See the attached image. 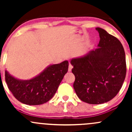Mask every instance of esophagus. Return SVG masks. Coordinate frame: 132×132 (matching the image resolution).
<instances>
[{"label":"esophagus","instance_id":"esophagus-1","mask_svg":"<svg viewBox=\"0 0 132 132\" xmlns=\"http://www.w3.org/2000/svg\"><path fill=\"white\" fill-rule=\"evenodd\" d=\"M72 68H73V66H72L71 64H69V67H68V71H69V72L71 71V70H72Z\"/></svg>","mask_w":132,"mask_h":132}]
</instances>
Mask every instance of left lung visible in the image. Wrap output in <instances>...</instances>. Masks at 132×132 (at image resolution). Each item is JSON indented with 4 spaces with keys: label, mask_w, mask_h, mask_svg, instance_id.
I'll return each mask as SVG.
<instances>
[{
    "label": "left lung",
    "mask_w": 132,
    "mask_h": 132,
    "mask_svg": "<svg viewBox=\"0 0 132 132\" xmlns=\"http://www.w3.org/2000/svg\"><path fill=\"white\" fill-rule=\"evenodd\" d=\"M97 48L71 59L75 76L73 87L78 97L90 104L112 100L120 90L126 76L125 54L122 43L102 28Z\"/></svg>",
    "instance_id": "8db88e82"
}]
</instances>
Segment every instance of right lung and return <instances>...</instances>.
Listing matches in <instances>:
<instances>
[{
	"label": "right lung",
	"mask_w": 132,
	"mask_h": 132,
	"mask_svg": "<svg viewBox=\"0 0 132 132\" xmlns=\"http://www.w3.org/2000/svg\"><path fill=\"white\" fill-rule=\"evenodd\" d=\"M67 60L50 64L34 78L27 80L15 78L5 70V81L9 90L18 101L29 105L43 104L55 94L63 77L67 73Z\"/></svg>",
	"instance_id": "obj_1"
}]
</instances>
